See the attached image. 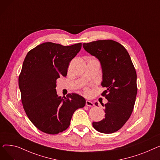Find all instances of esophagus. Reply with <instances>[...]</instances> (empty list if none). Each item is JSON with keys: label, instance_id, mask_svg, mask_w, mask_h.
Instances as JSON below:
<instances>
[{"label": "esophagus", "instance_id": "obj_1", "mask_svg": "<svg viewBox=\"0 0 160 160\" xmlns=\"http://www.w3.org/2000/svg\"><path fill=\"white\" fill-rule=\"evenodd\" d=\"M86 104L87 106H89V107H93V106H94V105H95L93 102L89 101V100H86Z\"/></svg>", "mask_w": 160, "mask_h": 160}]
</instances>
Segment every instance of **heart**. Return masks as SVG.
I'll use <instances>...</instances> for the list:
<instances>
[{"mask_svg":"<svg viewBox=\"0 0 160 160\" xmlns=\"http://www.w3.org/2000/svg\"><path fill=\"white\" fill-rule=\"evenodd\" d=\"M88 92H89V90H88V88H86V89H84V93H88Z\"/></svg>","mask_w":160,"mask_h":160,"instance_id":"obj_1","label":"heart"}]
</instances>
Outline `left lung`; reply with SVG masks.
Masks as SVG:
<instances>
[{
	"mask_svg": "<svg viewBox=\"0 0 160 160\" xmlns=\"http://www.w3.org/2000/svg\"><path fill=\"white\" fill-rule=\"evenodd\" d=\"M83 47L101 63V85L106 88L101 95L108 101L104 104L105 118L93 122V127L101 133L115 132L128 120L135 104L138 92L135 67L127 49L113 40L92 41L83 43ZM95 105L98 106L97 102Z\"/></svg>",
	"mask_w": 160,
	"mask_h": 160,
	"instance_id": "8db88e82",
	"label": "left lung"
}]
</instances>
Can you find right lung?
<instances>
[{"label": "right lung", "mask_w": 160, "mask_h": 160, "mask_svg": "<svg viewBox=\"0 0 160 160\" xmlns=\"http://www.w3.org/2000/svg\"><path fill=\"white\" fill-rule=\"evenodd\" d=\"M82 43L63 46L47 42L30 50L19 77L23 108L35 127L46 133L57 134L69 127L74 112L86 105L77 93L58 97L56 80L66 77L70 62Z\"/></svg>", "instance_id": "right-lung-1"}]
</instances>
